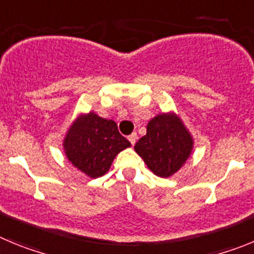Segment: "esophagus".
Listing matches in <instances>:
<instances>
[{
  "instance_id": "34e87169",
  "label": "esophagus",
  "mask_w": 254,
  "mask_h": 254,
  "mask_svg": "<svg viewBox=\"0 0 254 254\" xmlns=\"http://www.w3.org/2000/svg\"><path fill=\"white\" fill-rule=\"evenodd\" d=\"M128 140H129V142H131L132 146H133L134 143H136V140H137V134H136V133L129 134V136H128Z\"/></svg>"
}]
</instances>
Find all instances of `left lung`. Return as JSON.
<instances>
[{
	"label": "left lung",
	"instance_id": "8db88e82",
	"mask_svg": "<svg viewBox=\"0 0 254 254\" xmlns=\"http://www.w3.org/2000/svg\"><path fill=\"white\" fill-rule=\"evenodd\" d=\"M193 137L174 112L160 113L149 121L146 134L134 145L155 176L168 178L186 164L193 150Z\"/></svg>",
	"mask_w": 254,
	"mask_h": 254
}]
</instances>
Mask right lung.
<instances>
[{
	"label": "right lung",
	"mask_w": 254,
	"mask_h": 254,
	"mask_svg": "<svg viewBox=\"0 0 254 254\" xmlns=\"http://www.w3.org/2000/svg\"><path fill=\"white\" fill-rule=\"evenodd\" d=\"M131 146L118 132L117 123L94 112L80 114L67 129L64 140L66 158L90 178L104 176L114 158Z\"/></svg>",
	"instance_id": "1"
}]
</instances>
